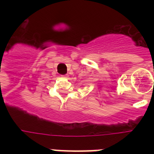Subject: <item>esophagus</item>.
<instances>
[{"label": "esophagus", "instance_id": "esophagus-1", "mask_svg": "<svg viewBox=\"0 0 154 154\" xmlns=\"http://www.w3.org/2000/svg\"><path fill=\"white\" fill-rule=\"evenodd\" d=\"M67 76H68V75H67V74H66V75H63V77H67Z\"/></svg>", "mask_w": 154, "mask_h": 154}]
</instances>
